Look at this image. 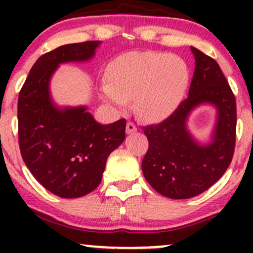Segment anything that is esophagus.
<instances>
[{"mask_svg":"<svg viewBox=\"0 0 253 253\" xmlns=\"http://www.w3.org/2000/svg\"><path fill=\"white\" fill-rule=\"evenodd\" d=\"M136 126H135V124L134 123H132V121H128V123H127V125H126V132L128 133V134H130V133H134V132H136Z\"/></svg>","mask_w":253,"mask_h":253,"instance_id":"34e87169","label":"esophagus"}]
</instances>
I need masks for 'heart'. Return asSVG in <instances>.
Here are the masks:
<instances>
[{"mask_svg": "<svg viewBox=\"0 0 253 253\" xmlns=\"http://www.w3.org/2000/svg\"><path fill=\"white\" fill-rule=\"evenodd\" d=\"M103 97L124 108L134 98V108L145 120L159 121L175 112L188 84L189 69L181 57L159 52H128L108 68Z\"/></svg>", "mask_w": 253, "mask_h": 253, "instance_id": "b5f03b06", "label": "heart"}]
</instances>
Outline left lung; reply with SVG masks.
Masks as SVG:
<instances>
[{
	"label": "left lung",
	"instance_id": "1",
	"mask_svg": "<svg viewBox=\"0 0 253 253\" xmlns=\"http://www.w3.org/2000/svg\"><path fill=\"white\" fill-rule=\"evenodd\" d=\"M195 71L189 95L161 124L143 126L149 140L141 169L151 187L170 199H190L211 188L227 170L236 147L237 104L219 64L191 47ZM202 103L218 108V124L210 145L197 144L185 127L189 113Z\"/></svg>",
	"mask_w": 253,
	"mask_h": 253
}]
</instances>
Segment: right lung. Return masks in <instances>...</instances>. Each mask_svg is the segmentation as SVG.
<instances>
[{"label": "right lung", "mask_w": 253, "mask_h": 253, "mask_svg": "<svg viewBox=\"0 0 253 253\" xmlns=\"http://www.w3.org/2000/svg\"><path fill=\"white\" fill-rule=\"evenodd\" d=\"M98 43H68L42 54L19 92L17 133L22 159L43 188L64 199L96 189L107 158L125 140V119L100 125L84 107L57 109L48 92L58 64L88 60Z\"/></svg>", "instance_id": "1"}]
</instances>
